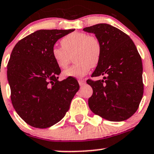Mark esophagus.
I'll list each match as a JSON object with an SVG mask.
<instances>
[{"instance_id":"34e87169","label":"esophagus","mask_w":154,"mask_h":154,"mask_svg":"<svg viewBox=\"0 0 154 154\" xmlns=\"http://www.w3.org/2000/svg\"><path fill=\"white\" fill-rule=\"evenodd\" d=\"M85 81L84 80H83V79H79V85L81 86V87H82V86H84V84H85Z\"/></svg>"}]
</instances>
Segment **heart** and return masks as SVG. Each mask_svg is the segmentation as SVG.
<instances>
[{"mask_svg": "<svg viewBox=\"0 0 154 154\" xmlns=\"http://www.w3.org/2000/svg\"><path fill=\"white\" fill-rule=\"evenodd\" d=\"M61 44L62 47L55 46L51 51L53 59L61 69L67 67L70 56L75 54L76 64L64 71L65 77H83L100 62L102 47L97 37L84 32H73L62 38Z\"/></svg>", "mask_w": 154, "mask_h": 154, "instance_id": "heart-1", "label": "heart"}]
</instances>
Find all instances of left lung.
I'll return each instance as SVG.
<instances>
[{"mask_svg": "<svg viewBox=\"0 0 154 154\" xmlns=\"http://www.w3.org/2000/svg\"><path fill=\"white\" fill-rule=\"evenodd\" d=\"M100 42L101 57L87 80L93 93L89 107L95 115L109 121H123L136 112L143 95V63L133 41L120 29L106 23L84 28Z\"/></svg>", "mask_w": 154, "mask_h": 154, "instance_id": "8db88e82", "label": "left lung"}]
</instances>
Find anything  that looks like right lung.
<instances>
[{
    "label": "right lung",
    "mask_w": 154,
    "mask_h": 154,
    "mask_svg": "<svg viewBox=\"0 0 154 154\" xmlns=\"http://www.w3.org/2000/svg\"><path fill=\"white\" fill-rule=\"evenodd\" d=\"M74 31L38 30L11 51L7 65L11 103L18 115L34 128H48L60 121L79 90L74 78L58 80L61 70L51 55L58 39Z\"/></svg>",
    "instance_id": "add662e5"
}]
</instances>
